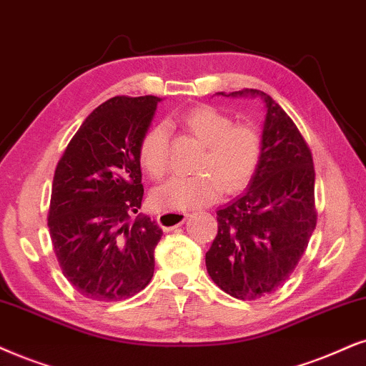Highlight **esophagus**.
Returning <instances> with one entry per match:
<instances>
[{
  "label": "esophagus",
  "instance_id": "obj_1",
  "mask_svg": "<svg viewBox=\"0 0 366 366\" xmlns=\"http://www.w3.org/2000/svg\"><path fill=\"white\" fill-rule=\"evenodd\" d=\"M187 212H180V211H164L157 216V223L160 224L162 229L169 231L172 228H177L187 219Z\"/></svg>",
  "mask_w": 366,
  "mask_h": 366
}]
</instances>
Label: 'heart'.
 <instances>
[{"label":"heart","mask_w":366,"mask_h":366,"mask_svg":"<svg viewBox=\"0 0 366 366\" xmlns=\"http://www.w3.org/2000/svg\"><path fill=\"white\" fill-rule=\"evenodd\" d=\"M186 128L204 143L199 159L201 172L174 175L154 192V202L164 209L206 206L221 196L223 189H243L257 172L262 159V135L249 123L233 119L212 106H197L182 117ZM140 164L152 179H162L169 170V127H152L142 138Z\"/></svg>","instance_id":"1"}]
</instances>
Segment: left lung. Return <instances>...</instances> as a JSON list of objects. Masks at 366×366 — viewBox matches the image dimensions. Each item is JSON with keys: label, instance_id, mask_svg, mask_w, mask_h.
<instances>
[{"label": "left lung", "instance_id": "obj_1", "mask_svg": "<svg viewBox=\"0 0 366 366\" xmlns=\"http://www.w3.org/2000/svg\"><path fill=\"white\" fill-rule=\"evenodd\" d=\"M226 98L265 103L262 159L242 196L219 207L217 234L206 253L212 282L226 294L255 300L289 279L316 228L311 150L289 114L270 96L243 89Z\"/></svg>", "mask_w": 366, "mask_h": 366}]
</instances>
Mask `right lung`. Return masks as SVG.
Instances as JSON below:
<instances>
[{
  "mask_svg": "<svg viewBox=\"0 0 366 366\" xmlns=\"http://www.w3.org/2000/svg\"><path fill=\"white\" fill-rule=\"evenodd\" d=\"M157 96H117L98 106L69 142L54 174L49 229L62 274L92 300H123L154 277L160 226L142 212V138Z\"/></svg>",
  "mask_w": 366,
  "mask_h": 366,
  "instance_id": "right-lung-1",
  "label": "right lung"
}]
</instances>
